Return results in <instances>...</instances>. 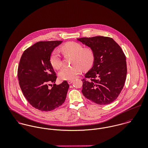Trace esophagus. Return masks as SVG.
Returning a JSON list of instances; mask_svg holds the SVG:
<instances>
[{"label":"esophagus","instance_id":"obj_1","mask_svg":"<svg viewBox=\"0 0 148 148\" xmlns=\"http://www.w3.org/2000/svg\"><path fill=\"white\" fill-rule=\"evenodd\" d=\"M68 83L69 84H71L73 83V80H68Z\"/></svg>","mask_w":148,"mask_h":148}]
</instances>
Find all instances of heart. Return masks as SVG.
<instances>
[{
	"label": "heart",
	"mask_w": 148,
	"mask_h": 148,
	"mask_svg": "<svg viewBox=\"0 0 148 148\" xmlns=\"http://www.w3.org/2000/svg\"><path fill=\"white\" fill-rule=\"evenodd\" d=\"M62 50L65 55L74 56L71 66H65L60 71V78L64 80H71L76 78L82 72V68L86 70L90 68L94 62V53L90 48H85L78 42H69L64 44ZM50 62L55 69L62 67L63 62L59 53L53 51L50 56Z\"/></svg>",
	"instance_id": "heart-1"
}]
</instances>
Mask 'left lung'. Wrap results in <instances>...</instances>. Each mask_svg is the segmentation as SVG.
I'll return each mask as SVG.
<instances>
[{"label": "left lung", "mask_w": 148, "mask_h": 148, "mask_svg": "<svg viewBox=\"0 0 148 148\" xmlns=\"http://www.w3.org/2000/svg\"><path fill=\"white\" fill-rule=\"evenodd\" d=\"M94 53L92 68L85 75L82 93L88 100L99 105L114 101L122 90L127 73L126 57L112 38L95 36L77 39Z\"/></svg>", "instance_id": "left-lung-1"}]
</instances>
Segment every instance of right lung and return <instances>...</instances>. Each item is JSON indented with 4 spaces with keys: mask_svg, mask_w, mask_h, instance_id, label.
<instances>
[{
    "mask_svg": "<svg viewBox=\"0 0 148 148\" xmlns=\"http://www.w3.org/2000/svg\"><path fill=\"white\" fill-rule=\"evenodd\" d=\"M62 42H36L23 52L19 62L18 76L23 95L31 106L41 111L48 112L58 108L66 97L69 87L66 81L49 87L57 79L50 56Z\"/></svg>",
    "mask_w": 148,
    "mask_h": 148,
    "instance_id": "right-lung-1",
    "label": "right lung"
}]
</instances>
